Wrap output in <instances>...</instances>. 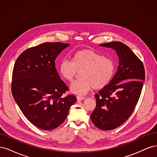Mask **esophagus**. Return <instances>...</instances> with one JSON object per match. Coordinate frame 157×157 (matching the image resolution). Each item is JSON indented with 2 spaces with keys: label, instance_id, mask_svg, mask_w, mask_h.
<instances>
[{
  "label": "esophagus",
  "instance_id": "obj_1",
  "mask_svg": "<svg viewBox=\"0 0 157 157\" xmlns=\"http://www.w3.org/2000/svg\"><path fill=\"white\" fill-rule=\"evenodd\" d=\"M86 98H85L84 96H78L77 97V100L78 101H82V100H84V99Z\"/></svg>",
  "mask_w": 157,
  "mask_h": 157
}]
</instances>
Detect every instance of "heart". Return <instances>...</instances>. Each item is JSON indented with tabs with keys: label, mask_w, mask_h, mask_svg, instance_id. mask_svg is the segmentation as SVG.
Wrapping results in <instances>:
<instances>
[{
	"label": "heart",
	"mask_w": 157,
	"mask_h": 157,
	"mask_svg": "<svg viewBox=\"0 0 157 157\" xmlns=\"http://www.w3.org/2000/svg\"><path fill=\"white\" fill-rule=\"evenodd\" d=\"M59 70L61 77L70 82L80 71L81 78L71 85L70 90L76 94H85L92 86L101 89L107 86L113 77L115 65L112 60L96 52L83 49L75 52L72 61H61Z\"/></svg>",
	"instance_id": "obj_1"
}]
</instances>
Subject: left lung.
<instances>
[{
    "label": "left lung",
    "instance_id": "1",
    "mask_svg": "<svg viewBox=\"0 0 157 157\" xmlns=\"http://www.w3.org/2000/svg\"><path fill=\"white\" fill-rule=\"evenodd\" d=\"M99 46L115 50L119 63L111 82L95 95L96 107L90 117L97 128L111 130L122 125L134 110L144 86L145 69L141 61L122 42Z\"/></svg>",
    "mask_w": 157,
    "mask_h": 157
}]
</instances>
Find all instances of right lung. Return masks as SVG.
Instances as JSON below:
<instances>
[{"mask_svg": "<svg viewBox=\"0 0 157 157\" xmlns=\"http://www.w3.org/2000/svg\"><path fill=\"white\" fill-rule=\"evenodd\" d=\"M69 44L44 42L27 49L18 57L12 73V92L24 116L44 130H54L65 121L77 101L56 69L55 60Z\"/></svg>", "mask_w": 157, "mask_h": 157, "instance_id": "obj_1", "label": "right lung"}]
</instances>
